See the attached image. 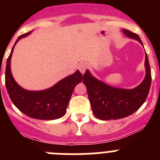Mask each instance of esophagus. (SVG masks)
I'll return each mask as SVG.
<instances>
[{"label": "esophagus", "instance_id": "obj_1", "mask_svg": "<svg viewBox=\"0 0 160 160\" xmlns=\"http://www.w3.org/2000/svg\"><path fill=\"white\" fill-rule=\"evenodd\" d=\"M87 68V65L86 62H82L78 65V70L82 73H84Z\"/></svg>", "mask_w": 160, "mask_h": 160}]
</instances>
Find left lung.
Wrapping results in <instances>:
<instances>
[{"label": "left lung", "instance_id": "obj_1", "mask_svg": "<svg viewBox=\"0 0 160 160\" xmlns=\"http://www.w3.org/2000/svg\"><path fill=\"white\" fill-rule=\"evenodd\" d=\"M122 32L128 38L142 42L139 37L128 29ZM146 76L138 87L133 89H121L111 87L98 80L87 70L83 75V83L87 87V94L93 113L102 120L119 119L135 113L146 100L152 83V73L148 55H145Z\"/></svg>", "mask_w": 160, "mask_h": 160}]
</instances>
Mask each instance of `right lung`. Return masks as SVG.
Segmentation results:
<instances>
[{"instance_id": "obj_1", "label": "right lung", "mask_w": 160, "mask_h": 160, "mask_svg": "<svg viewBox=\"0 0 160 160\" xmlns=\"http://www.w3.org/2000/svg\"><path fill=\"white\" fill-rule=\"evenodd\" d=\"M30 33L29 31L18 38L7 59L5 69L7 91L15 107L29 117L42 120L57 119L66 114L74 87L82 82V74L77 70L47 90L32 91L22 88L14 80L11 73V57L17 42Z\"/></svg>"}]
</instances>
